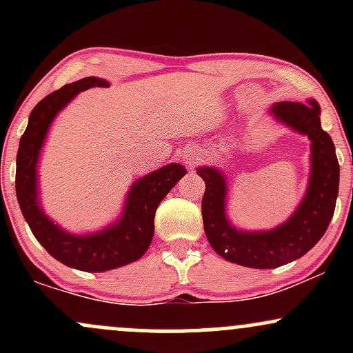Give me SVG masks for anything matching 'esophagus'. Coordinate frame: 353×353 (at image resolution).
Here are the masks:
<instances>
[{
    "label": "esophagus",
    "instance_id": "1",
    "mask_svg": "<svg viewBox=\"0 0 353 353\" xmlns=\"http://www.w3.org/2000/svg\"><path fill=\"white\" fill-rule=\"evenodd\" d=\"M182 159H184L185 164L192 168L194 163H196L197 157H196V154H194V152H184V154H182Z\"/></svg>",
    "mask_w": 353,
    "mask_h": 353
}]
</instances>
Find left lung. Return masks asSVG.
Instances as JSON below:
<instances>
[{
    "label": "left lung",
    "mask_w": 353,
    "mask_h": 353,
    "mask_svg": "<svg viewBox=\"0 0 353 353\" xmlns=\"http://www.w3.org/2000/svg\"><path fill=\"white\" fill-rule=\"evenodd\" d=\"M279 123L310 139V179L305 197L285 222L272 230H239L225 216L228 182L216 168H197L205 182L202 221L210 247L234 264L252 269H275L301 259L325 234L339 196L340 168L332 137L320 125V106L281 101L269 109Z\"/></svg>",
    "instance_id": "8db88e82"
}]
</instances>
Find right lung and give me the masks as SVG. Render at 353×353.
<instances>
[{
	"mask_svg": "<svg viewBox=\"0 0 353 353\" xmlns=\"http://www.w3.org/2000/svg\"><path fill=\"white\" fill-rule=\"evenodd\" d=\"M96 86L108 88L109 83L91 76L39 101L31 111L16 156V197L31 232L56 261L84 272H104L143 257L154 236L157 205L185 174L184 165L172 163L137 179L129 189L123 216L99 232L76 236L56 225L39 204L36 174L39 152L56 114L81 91Z\"/></svg>",
	"mask_w": 353,
	"mask_h": 353,
	"instance_id": "1",
	"label": "right lung"
}]
</instances>
